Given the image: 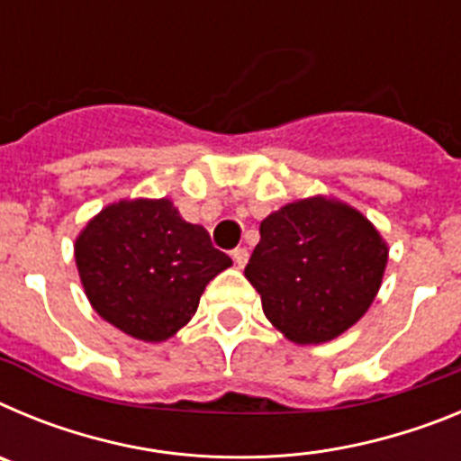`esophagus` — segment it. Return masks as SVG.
<instances>
[{"label": "esophagus", "instance_id": "esophagus-1", "mask_svg": "<svg viewBox=\"0 0 461 461\" xmlns=\"http://www.w3.org/2000/svg\"><path fill=\"white\" fill-rule=\"evenodd\" d=\"M233 260H235V266L244 267L247 266V260H249V251L244 249V247H238V249L233 251Z\"/></svg>", "mask_w": 461, "mask_h": 461}]
</instances>
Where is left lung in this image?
I'll return each mask as SVG.
<instances>
[{"instance_id":"8db88e82","label":"left lung","mask_w":461,"mask_h":461,"mask_svg":"<svg viewBox=\"0 0 461 461\" xmlns=\"http://www.w3.org/2000/svg\"><path fill=\"white\" fill-rule=\"evenodd\" d=\"M388 251L360 210L339 198L309 195L260 221V242L244 276L288 341L325 344L372 307Z\"/></svg>"}]
</instances>
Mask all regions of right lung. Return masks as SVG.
<instances>
[{
    "label": "right lung",
    "mask_w": 461,
    "mask_h": 461,
    "mask_svg": "<svg viewBox=\"0 0 461 461\" xmlns=\"http://www.w3.org/2000/svg\"><path fill=\"white\" fill-rule=\"evenodd\" d=\"M73 254L94 312L149 344L185 328L207 284L233 266L170 198L110 203L85 223Z\"/></svg>",
    "instance_id": "obj_1"
}]
</instances>
